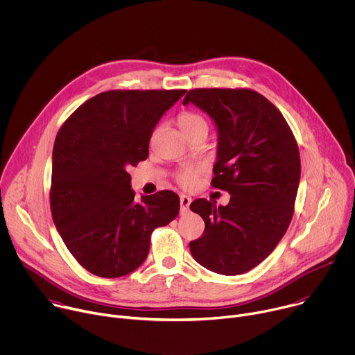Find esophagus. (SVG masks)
Instances as JSON below:
<instances>
[{"label": "esophagus", "instance_id": "obj_1", "mask_svg": "<svg viewBox=\"0 0 355 355\" xmlns=\"http://www.w3.org/2000/svg\"><path fill=\"white\" fill-rule=\"evenodd\" d=\"M191 202H192V199H191L189 196H187V195H181V196H180L181 212H187V211H188V208H189V205H191Z\"/></svg>", "mask_w": 355, "mask_h": 355}]
</instances>
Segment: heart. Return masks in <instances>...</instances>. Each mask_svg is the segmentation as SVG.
Here are the masks:
<instances>
[{
	"label": "heart",
	"mask_w": 355,
	"mask_h": 355,
	"mask_svg": "<svg viewBox=\"0 0 355 355\" xmlns=\"http://www.w3.org/2000/svg\"><path fill=\"white\" fill-rule=\"evenodd\" d=\"M178 125L185 135H188L196 129H200V128L208 129V123H207L205 118L200 116L199 114L191 112V111H184L178 115ZM196 177H198V168L187 167V168H182L181 171H178L177 182L184 188H191L195 185Z\"/></svg>",
	"instance_id": "obj_1"
}]
</instances>
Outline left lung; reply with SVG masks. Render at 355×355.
Masks as SVG:
<instances>
[{
  "instance_id": "left-lung-1",
  "label": "left lung",
  "mask_w": 355,
  "mask_h": 355,
  "mask_svg": "<svg viewBox=\"0 0 355 355\" xmlns=\"http://www.w3.org/2000/svg\"><path fill=\"white\" fill-rule=\"evenodd\" d=\"M182 104L212 118V185L230 193L226 207L204 198L191 204L205 222L204 234L189 243L191 254L216 274H244L271 254L291 223L300 180L296 140L277 107L252 89H191Z\"/></svg>"
}]
</instances>
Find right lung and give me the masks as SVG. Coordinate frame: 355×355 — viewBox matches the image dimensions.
<instances>
[{
	"mask_svg": "<svg viewBox=\"0 0 355 355\" xmlns=\"http://www.w3.org/2000/svg\"><path fill=\"white\" fill-rule=\"evenodd\" d=\"M185 92H101L60 128L52 157L50 208L64 244L91 274L118 278L133 272L148 254L151 232L177 218L175 192L135 200L128 170L147 159L151 133Z\"/></svg>",
	"mask_w": 355,
	"mask_h": 355,
	"instance_id": "1",
	"label": "right lung"
}]
</instances>
